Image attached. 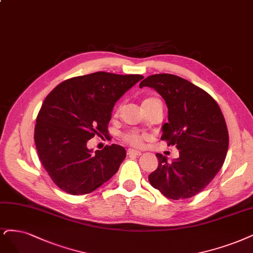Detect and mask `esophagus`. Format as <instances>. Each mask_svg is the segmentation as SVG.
Returning <instances> with one entry per match:
<instances>
[{"label":"esophagus","mask_w":253,"mask_h":253,"mask_svg":"<svg viewBox=\"0 0 253 253\" xmlns=\"http://www.w3.org/2000/svg\"><path fill=\"white\" fill-rule=\"evenodd\" d=\"M142 153L138 150H133V149H129L127 150V155L128 156H140Z\"/></svg>","instance_id":"esophagus-1"}]
</instances>
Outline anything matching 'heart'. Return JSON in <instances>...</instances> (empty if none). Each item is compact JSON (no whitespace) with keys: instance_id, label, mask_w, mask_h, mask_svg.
Here are the masks:
<instances>
[{"instance_id":"obj_1","label":"heart","mask_w":253,"mask_h":253,"mask_svg":"<svg viewBox=\"0 0 253 253\" xmlns=\"http://www.w3.org/2000/svg\"><path fill=\"white\" fill-rule=\"evenodd\" d=\"M156 99H157V98H155V97H147V98H145V99L142 101V106H143V104H146V103H149V102H151V101H153V100H156ZM123 138H124V140H125L126 143H128V144H130V145L140 146V145L143 144L144 139L146 138V136H145V134L141 133L140 130L130 129V130H128V132H126V133L124 134Z\"/></svg>"}]
</instances>
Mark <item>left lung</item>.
I'll list each match as a JSON object with an SVG mask.
<instances>
[{"label": "left lung", "instance_id": "left-lung-1", "mask_svg": "<svg viewBox=\"0 0 253 253\" xmlns=\"http://www.w3.org/2000/svg\"><path fill=\"white\" fill-rule=\"evenodd\" d=\"M158 92L169 109L162 140L176 145L179 158L171 163L156 154L159 164L149 176L151 185L172 200L187 199L202 191L221 169L229 136L219 104L210 94L172 74L147 76L140 84Z\"/></svg>", "mask_w": 253, "mask_h": 253}]
</instances>
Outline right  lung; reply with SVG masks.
<instances>
[{"label":"right lung","mask_w":253,"mask_h":253,"mask_svg":"<svg viewBox=\"0 0 253 253\" xmlns=\"http://www.w3.org/2000/svg\"><path fill=\"white\" fill-rule=\"evenodd\" d=\"M142 78L95 72L67 80L48 94L37 117L34 141L42 167L60 189L89 194L117 172L126 155L124 146L107 145L93 153L86 142L108 134L115 102Z\"/></svg>","instance_id":"add662e5"}]
</instances>
